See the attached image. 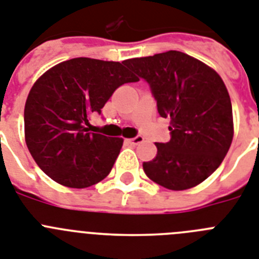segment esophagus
<instances>
[{
    "instance_id": "34e87169",
    "label": "esophagus",
    "mask_w": 259,
    "mask_h": 259,
    "mask_svg": "<svg viewBox=\"0 0 259 259\" xmlns=\"http://www.w3.org/2000/svg\"><path fill=\"white\" fill-rule=\"evenodd\" d=\"M143 141H144V138H143V136H136V138H134V139H130V140H128V143H130L131 145H139V144H141Z\"/></svg>"
}]
</instances>
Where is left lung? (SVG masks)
Here are the masks:
<instances>
[{
    "mask_svg": "<svg viewBox=\"0 0 259 259\" xmlns=\"http://www.w3.org/2000/svg\"><path fill=\"white\" fill-rule=\"evenodd\" d=\"M144 78L171 139L156 143L157 154L143 163L148 178L180 191L198 186L223 162L233 140L228 90L215 69L193 56L167 51L124 61Z\"/></svg>",
    "mask_w": 259,
    "mask_h": 259,
    "instance_id": "1",
    "label": "left lung"
}]
</instances>
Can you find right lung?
<instances>
[{"label":"right lung","mask_w":259,"mask_h":259,"mask_svg":"<svg viewBox=\"0 0 259 259\" xmlns=\"http://www.w3.org/2000/svg\"><path fill=\"white\" fill-rule=\"evenodd\" d=\"M119 61L76 57L43 73L24 105V140L37 166L55 182L85 189L105 180L121 138L89 132L112 93L139 77Z\"/></svg>","instance_id":"1"}]
</instances>
